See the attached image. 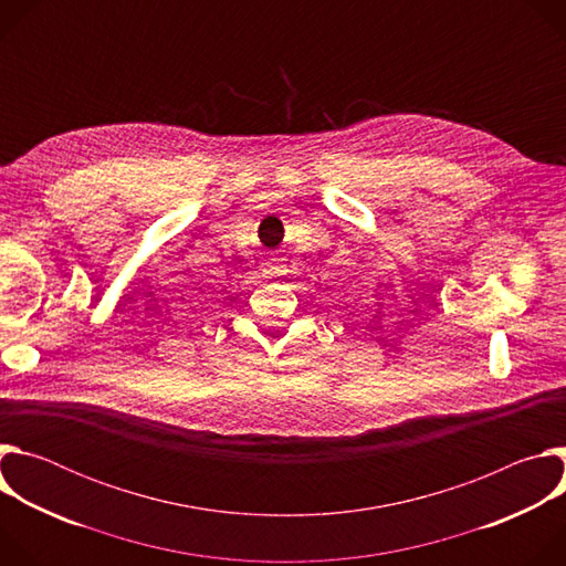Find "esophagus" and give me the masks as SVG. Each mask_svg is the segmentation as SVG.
<instances>
[{
	"instance_id": "34e87169",
	"label": "esophagus",
	"mask_w": 566,
	"mask_h": 566,
	"mask_svg": "<svg viewBox=\"0 0 566 566\" xmlns=\"http://www.w3.org/2000/svg\"><path fill=\"white\" fill-rule=\"evenodd\" d=\"M291 273V264L286 260V255H271L264 262V275L266 277H286Z\"/></svg>"
}]
</instances>
